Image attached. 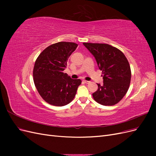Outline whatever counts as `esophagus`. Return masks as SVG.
<instances>
[{"instance_id": "34e87169", "label": "esophagus", "mask_w": 156, "mask_h": 156, "mask_svg": "<svg viewBox=\"0 0 156 156\" xmlns=\"http://www.w3.org/2000/svg\"><path fill=\"white\" fill-rule=\"evenodd\" d=\"M84 81V83H85L86 84H88V83H90V82L88 81H85V80H84V81Z\"/></svg>"}]
</instances>
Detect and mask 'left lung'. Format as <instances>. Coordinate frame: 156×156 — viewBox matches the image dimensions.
<instances>
[{
    "instance_id": "1",
    "label": "left lung",
    "mask_w": 156,
    "mask_h": 156,
    "mask_svg": "<svg viewBox=\"0 0 156 156\" xmlns=\"http://www.w3.org/2000/svg\"><path fill=\"white\" fill-rule=\"evenodd\" d=\"M95 57L102 71L103 84H98V89L92 94L96 102L112 106L126 95L131 81V68L124 54L115 47L106 44L83 43Z\"/></svg>"
}]
</instances>
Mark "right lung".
Instances as JSON below:
<instances>
[{"label":"right lung","mask_w":156,"mask_h":156,"mask_svg":"<svg viewBox=\"0 0 156 156\" xmlns=\"http://www.w3.org/2000/svg\"><path fill=\"white\" fill-rule=\"evenodd\" d=\"M77 46L73 42H58L45 48L36 60L34 83L41 97L50 105L68 104L81 84V79H73L63 72L68 58Z\"/></svg>","instance_id":"add662e5"}]
</instances>
